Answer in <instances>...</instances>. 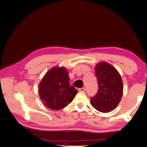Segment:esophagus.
I'll return each mask as SVG.
<instances>
[{
    "label": "esophagus",
    "mask_w": 147,
    "mask_h": 147,
    "mask_svg": "<svg viewBox=\"0 0 147 147\" xmlns=\"http://www.w3.org/2000/svg\"><path fill=\"white\" fill-rule=\"evenodd\" d=\"M85 88H79L78 89V91H80V92H84L85 91Z\"/></svg>",
    "instance_id": "34e87169"
}]
</instances>
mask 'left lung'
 <instances>
[{
  "label": "left lung",
  "mask_w": 147,
  "mask_h": 147,
  "mask_svg": "<svg viewBox=\"0 0 147 147\" xmlns=\"http://www.w3.org/2000/svg\"><path fill=\"white\" fill-rule=\"evenodd\" d=\"M95 72L99 89L97 94L91 97V104L100 112H111L121 99L123 92L121 77L117 70L106 62L97 64Z\"/></svg>",
  "instance_id": "left-lung-1"
}]
</instances>
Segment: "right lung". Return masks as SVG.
I'll list each match as a JSON object with an SVG mask.
<instances>
[{"instance_id":"1","label":"right lung","mask_w":147,"mask_h":147,"mask_svg":"<svg viewBox=\"0 0 147 147\" xmlns=\"http://www.w3.org/2000/svg\"><path fill=\"white\" fill-rule=\"evenodd\" d=\"M67 70L55 67L49 70L39 84V96L48 109L58 110L72 102L78 91L70 86Z\"/></svg>"}]
</instances>
